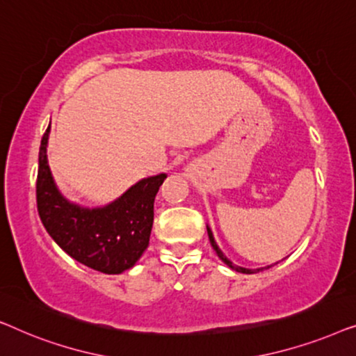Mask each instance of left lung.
<instances>
[{
	"label": "left lung",
	"instance_id": "1",
	"mask_svg": "<svg viewBox=\"0 0 356 356\" xmlns=\"http://www.w3.org/2000/svg\"><path fill=\"white\" fill-rule=\"evenodd\" d=\"M207 235H209V240H211V245H212V248H213V251H216V252H217V256H218V257H220V259H222L223 262H225V264H227L228 267H230V269H233V270H236V272H241V274H256V272H259V270H262V269H264V267H262V269H246V267H241V266H235V264H233V262H232L230 259H228V257H227L225 254H223V252L220 251V248H218V246H217V243H216V240H213L212 230H211V228H209V227H207ZM269 267H270V266H267V267H266V269H269Z\"/></svg>",
	"mask_w": 356,
	"mask_h": 356
}]
</instances>
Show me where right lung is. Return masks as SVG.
<instances>
[{
  "label": "right lung",
  "instance_id": "1",
  "mask_svg": "<svg viewBox=\"0 0 356 356\" xmlns=\"http://www.w3.org/2000/svg\"><path fill=\"white\" fill-rule=\"evenodd\" d=\"M50 126L38 152L37 209L48 235L72 259L104 274H121L147 250L154 201L167 175L140 179L108 206L87 209L72 204L56 188L47 159Z\"/></svg>",
  "mask_w": 356,
  "mask_h": 356
}]
</instances>
